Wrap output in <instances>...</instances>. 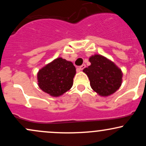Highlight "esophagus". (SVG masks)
Wrapping results in <instances>:
<instances>
[{
  "label": "esophagus",
  "mask_w": 146,
  "mask_h": 146,
  "mask_svg": "<svg viewBox=\"0 0 146 146\" xmlns=\"http://www.w3.org/2000/svg\"><path fill=\"white\" fill-rule=\"evenodd\" d=\"M85 67H86V65L82 64V66H80V67H79V70H80H80H81V71H82V70H83Z\"/></svg>",
  "instance_id": "obj_1"
}]
</instances>
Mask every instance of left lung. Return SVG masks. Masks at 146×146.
Wrapping results in <instances>:
<instances>
[{
	"mask_svg": "<svg viewBox=\"0 0 146 146\" xmlns=\"http://www.w3.org/2000/svg\"><path fill=\"white\" fill-rule=\"evenodd\" d=\"M90 65L83 70L88 77L92 89L100 96L113 94L121 86V70L115 63L101 55L90 57Z\"/></svg>",
	"mask_w": 146,
	"mask_h": 146,
	"instance_id": "left-lung-1",
	"label": "left lung"
}]
</instances>
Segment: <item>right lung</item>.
I'll use <instances>...</instances> for the list:
<instances>
[{"instance_id":"obj_1","label":"right lung","mask_w":146,"mask_h":146,"mask_svg":"<svg viewBox=\"0 0 146 146\" xmlns=\"http://www.w3.org/2000/svg\"><path fill=\"white\" fill-rule=\"evenodd\" d=\"M76 69L71 62L58 58L38 71V84L53 97H59L71 89Z\"/></svg>"}]
</instances>
